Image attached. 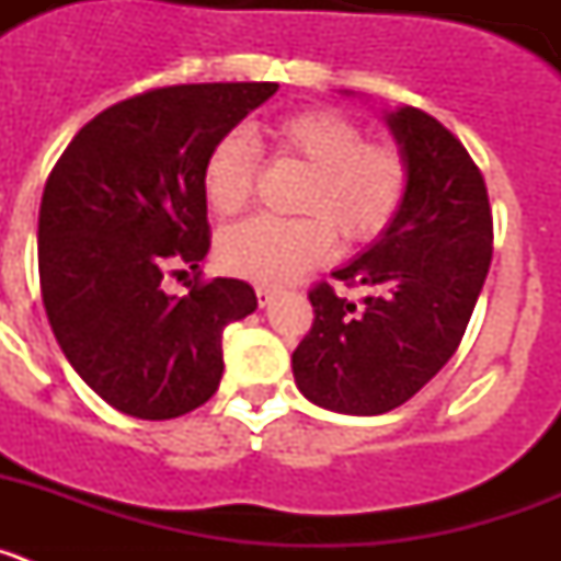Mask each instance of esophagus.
I'll list each match as a JSON object with an SVG mask.
<instances>
[{
    "label": "esophagus",
    "mask_w": 561,
    "mask_h": 561,
    "mask_svg": "<svg viewBox=\"0 0 561 561\" xmlns=\"http://www.w3.org/2000/svg\"><path fill=\"white\" fill-rule=\"evenodd\" d=\"M255 295H257V304L261 306H266L272 300V297H275V286H255Z\"/></svg>",
    "instance_id": "34e87169"
}]
</instances>
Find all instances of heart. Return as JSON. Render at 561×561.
Returning a JSON list of instances; mask_svg holds the SVG:
<instances>
[{
	"mask_svg": "<svg viewBox=\"0 0 561 561\" xmlns=\"http://www.w3.org/2000/svg\"><path fill=\"white\" fill-rule=\"evenodd\" d=\"M275 160L309 168L297 191L295 219H257L219 236L216 255L230 275L255 284H286L323 264L342 244L362 247L388 232L410 191L408 157L393 142H370L362 123L340 108L306 106L266 126ZM261 157L244 131L221 134L202 165V193L219 216H236L255 193Z\"/></svg>",
	"mask_w": 561,
	"mask_h": 561,
	"instance_id": "b5f03b06",
	"label": "heart"
}]
</instances>
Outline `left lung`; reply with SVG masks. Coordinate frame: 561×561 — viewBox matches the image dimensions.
I'll use <instances>...</instances> for the list:
<instances>
[{
  "mask_svg": "<svg viewBox=\"0 0 561 561\" xmlns=\"http://www.w3.org/2000/svg\"><path fill=\"white\" fill-rule=\"evenodd\" d=\"M388 126L410 191L388 232L334 272L368 286L362 306L320 280L314 323L291 354L300 393L334 413L379 415L413 399L458 351L492 264V207L480 168L433 114L404 106Z\"/></svg>",
  "mask_w": 561,
  "mask_h": 561,
  "instance_id": "8db88e82",
  "label": "left lung"
}]
</instances>
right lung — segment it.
Returning a JSON list of instances; mask_svg holds the SVG:
<instances>
[{
	"label": "right lung",
	"instance_id": "obj_1",
	"mask_svg": "<svg viewBox=\"0 0 561 561\" xmlns=\"http://www.w3.org/2000/svg\"><path fill=\"white\" fill-rule=\"evenodd\" d=\"M277 83H180L103 108L44 185L38 280L69 365L114 410L176 419L219 390L221 334L252 314L255 289L202 280L210 250L202 165L221 134ZM191 265L185 296L164 275Z\"/></svg>",
	"mask_w": 561,
	"mask_h": 561
}]
</instances>
